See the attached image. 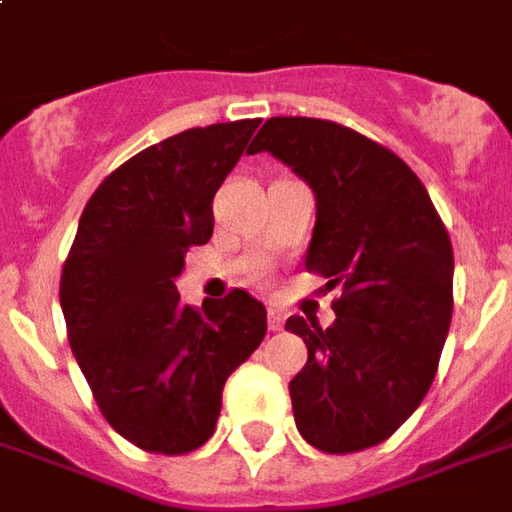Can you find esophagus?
Here are the masks:
<instances>
[{
  "label": "esophagus",
  "instance_id": "obj_1",
  "mask_svg": "<svg viewBox=\"0 0 512 512\" xmlns=\"http://www.w3.org/2000/svg\"><path fill=\"white\" fill-rule=\"evenodd\" d=\"M282 324H285V313L280 307H268V330H282Z\"/></svg>",
  "mask_w": 512,
  "mask_h": 512
}]
</instances>
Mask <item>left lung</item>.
Returning <instances> with one entry per match:
<instances>
[{
	"label": "left lung",
	"instance_id": "left-lung-1",
	"mask_svg": "<svg viewBox=\"0 0 512 512\" xmlns=\"http://www.w3.org/2000/svg\"><path fill=\"white\" fill-rule=\"evenodd\" d=\"M249 152H271L316 194L310 274L341 285L335 324L291 316L307 346L288 385L296 427L327 455L388 441L430 391L452 324V241L399 155L343 124L277 116Z\"/></svg>",
	"mask_w": 512,
	"mask_h": 512
}]
</instances>
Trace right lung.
<instances>
[{
  "mask_svg": "<svg viewBox=\"0 0 512 512\" xmlns=\"http://www.w3.org/2000/svg\"><path fill=\"white\" fill-rule=\"evenodd\" d=\"M260 119L194 127L110 171L82 210L60 274L71 352L121 438L185 455L213 435L224 382L266 335L241 288L182 305L185 252L213 235V196Z\"/></svg>",
  "mask_w": 512,
  "mask_h": 512,
  "instance_id": "1",
  "label": "right lung"
}]
</instances>
